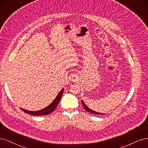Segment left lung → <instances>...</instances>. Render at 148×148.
<instances>
[{
	"mask_svg": "<svg viewBox=\"0 0 148 148\" xmlns=\"http://www.w3.org/2000/svg\"><path fill=\"white\" fill-rule=\"evenodd\" d=\"M82 105H83V107L84 108V109H85V110H86L87 111H88V112H90V113H92V114H101V115H103V114H103V113H99V112H95V111H93V110H92V109H90V108H88L86 105H85V103H84V102L82 101Z\"/></svg>",
	"mask_w": 148,
	"mask_h": 148,
	"instance_id": "obj_1",
	"label": "left lung"
}]
</instances>
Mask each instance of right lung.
I'll use <instances>...</instances> for the list:
<instances>
[{
    "label": "right lung",
    "instance_id": "right-lung-1",
    "mask_svg": "<svg viewBox=\"0 0 148 148\" xmlns=\"http://www.w3.org/2000/svg\"><path fill=\"white\" fill-rule=\"evenodd\" d=\"M63 91L64 89H62L60 92L58 93V95H57L56 97L55 98V99L53 100V101L52 102L49 106H48L47 107L45 108L44 109H42L41 110L39 111H27V110H25V109L21 108V110H23L24 112L26 114H30V115L32 116H45L47 115V114H49L51 112H53L55 109L56 108L57 106L60 101L61 98L63 95Z\"/></svg>",
    "mask_w": 148,
    "mask_h": 148
}]
</instances>
